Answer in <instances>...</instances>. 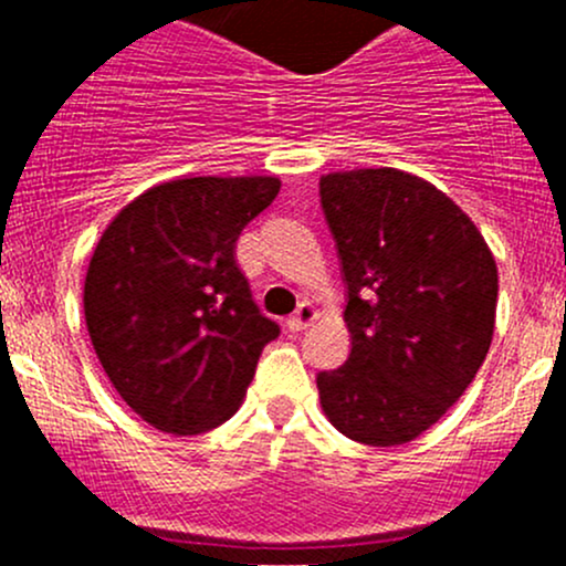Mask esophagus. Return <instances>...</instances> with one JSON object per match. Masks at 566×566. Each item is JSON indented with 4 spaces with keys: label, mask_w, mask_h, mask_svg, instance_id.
Returning a JSON list of instances; mask_svg holds the SVG:
<instances>
[{
    "label": "esophagus",
    "mask_w": 566,
    "mask_h": 566,
    "mask_svg": "<svg viewBox=\"0 0 566 566\" xmlns=\"http://www.w3.org/2000/svg\"><path fill=\"white\" fill-rule=\"evenodd\" d=\"M315 319H317V310L310 304V301H304V304H301L298 310H295V315L287 319V328L293 331V334H298V331L310 328V325L315 323Z\"/></svg>",
    "instance_id": "esophagus-1"
}]
</instances>
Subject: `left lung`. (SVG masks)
I'll list each match as a JSON object with an SVG mask.
<instances>
[{"label": "left lung", "instance_id": "obj_1", "mask_svg": "<svg viewBox=\"0 0 566 566\" xmlns=\"http://www.w3.org/2000/svg\"><path fill=\"white\" fill-rule=\"evenodd\" d=\"M347 284L350 356L317 375L323 413L350 441L399 447L430 430L482 367L499 268L471 219L424 177H319Z\"/></svg>", "mask_w": 566, "mask_h": 566}]
</instances>
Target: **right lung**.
Masks as SVG:
<instances>
[{"mask_svg":"<svg viewBox=\"0 0 566 566\" xmlns=\"http://www.w3.org/2000/svg\"><path fill=\"white\" fill-rule=\"evenodd\" d=\"M282 180L182 177L125 205L84 279V319L119 397L150 427L199 436L241 408L262 347V317L235 260L243 227Z\"/></svg>","mask_w":566,"mask_h":566,"instance_id":"1","label":"right lung"}]
</instances>
